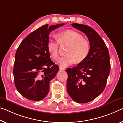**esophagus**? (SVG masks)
I'll return each instance as SVG.
<instances>
[{
    "label": "esophagus",
    "instance_id": "esophagus-1",
    "mask_svg": "<svg viewBox=\"0 0 123 123\" xmlns=\"http://www.w3.org/2000/svg\"><path fill=\"white\" fill-rule=\"evenodd\" d=\"M59 69H60V70H65V68L62 67H60Z\"/></svg>",
    "mask_w": 123,
    "mask_h": 123
}]
</instances>
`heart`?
Segmentation results:
<instances>
[{
	"label": "heart",
	"mask_w": 123,
	"mask_h": 123,
	"mask_svg": "<svg viewBox=\"0 0 123 123\" xmlns=\"http://www.w3.org/2000/svg\"><path fill=\"white\" fill-rule=\"evenodd\" d=\"M59 44L68 45L66 55L60 58L58 63L61 67H66L75 62L83 61L87 57L90 50V44L84 39L81 35L72 30L60 32L57 40L50 39L48 43V50L52 58L56 59L58 57Z\"/></svg>",
	"instance_id": "1"
}]
</instances>
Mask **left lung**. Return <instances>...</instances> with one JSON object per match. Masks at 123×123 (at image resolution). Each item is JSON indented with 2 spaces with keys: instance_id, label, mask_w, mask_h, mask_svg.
<instances>
[{
  "instance_id": "left-lung-1",
  "label": "left lung",
  "mask_w": 123,
  "mask_h": 123,
  "mask_svg": "<svg viewBox=\"0 0 123 123\" xmlns=\"http://www.w3.org/2000/svg\"><path fill=\"white\" fill-rule=\"evenodd\" d=\"M86 34L90 44L87 57L72 68H67V90L69 96L80 104L87 103L104 90L110 72V54L104 41L91 27L72 23Z\"/></svg>"
}]
</instances>
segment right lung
I'll return each instance as SVG.
<instances>
[{
    "mask_svg": "<svg viewBox=\"0 0 123 123\" xmlns=\"http://www.w3.org/2000/svg\"><path fill=\"white\" fill-rule=\"evenodd\" d=\"M64 25L42 26L27 36L17 48L13 69L15 85L28 100L38 101L48 95L50 81L59 69L50 58L49 35Z\"/></svg>",
    "mask_w": 123,
    "mask_h": 123,
    "instance_id": "obj_1",
    "label": "right lung"
}]
</instances>
